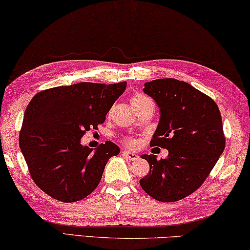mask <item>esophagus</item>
<instances>
[{
	"mask_svg": "<svg viewBox=\"0 0 250 250\" xmlns=\"http://www.w3.org/2000/svg\"><path fill=\"white\" fill-rule=\"evenodd\" d=\"M124 155L128 158L130 161H137L139 160V155L138 154H135L133 152H130V151H125L124 152Z\"/></svg>",
	"mask_w": 250,
	"mask_h": 250,
	"instance_id": "esophagus-1",
	"label": "esophagus"
}]
</instances>
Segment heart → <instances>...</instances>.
<instances>
[{"label": "heart", "instance_id": "1", "mask_svg": "<svg viewBox=\"0 0 250 250\" xmlns=\"http://www.w3.org/2000/svg\"><path fill=\"white\" fill-rule=\"evenodd\" d=\"M147 102H151V99L146 96H144V95H142V94H135V95H133L132 98H131V104H132L133 108L143 105V104L147 103ZM125 143L128 144L129 146H134L135 140L128 138V139H125Z\"/></svg>", "mask_w": 250, "mask_h": 250}]
</instances>
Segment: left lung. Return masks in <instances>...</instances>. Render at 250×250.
I'll return each instance as SVG.
<instances>
[{"label":"left lung","mask_w":250,"mask_h":250,"mask_svg":"<svg viewBox=\"0 0 250 250\" xmlns=\"http://www.w3.org/2000/svg\"><path fill=\"white\" fill-rule=\"evenodd\" d=\"M143 92L161 111L149 145L168 149V156H141L149 172L140 185L157 201H178L200 187L224 151L221 112L212 98L183 81L153 80Z\"/></svg>","instance_id":"1"}]
</instances>
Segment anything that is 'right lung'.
<instances>
[{"label":"right lung","mask_w":250,"mask_h":250,"mask_svg":"<svg viewBox=\"0 0 250 250\" xmlns=\"http://www.w3.org/2000/svg\"><path fill=\"white\" fill-rule=\"evenodd\" d=\"M125 87V82H83L33 97L22 120L20 147L31 178L43 192L59 201L75 202L96 189L107 162L120 148L107 141L93 149L82 145L81 139L98 129Z\"/></svg>","instance_id":"right-lung-1"}]
</instances>
